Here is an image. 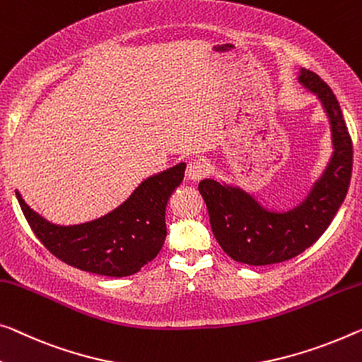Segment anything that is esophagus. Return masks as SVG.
<instances>
[{"label":"esophagus","mask_w":362,"mask_h":362,"mask_svg":"<svg viewBox=\"0 0 362 362\" xmlns=\"http://www.w3.org/2000/svg\"><path fill=\"white\" fill-rule=\"evenodd\" d=\"M205 176V166L199 160H194V162L187 163L186 168V177L189 181H200Z\"/></svg>","instance_id":"34e87169"}]
</instances>
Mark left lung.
Masks as SVG:
<instances>
[{
	"instance_id": "8db88e82",
	"label": "left lung",
	"mask_w": 362,
	"mask_h": 362,
	"mask_svg": "<svg viewBox=\"0 0 362 362\" xmlns=\"http://www.w3.org/2000/svg\"><path fill=\"white\" fill-rule=\"evenodd\" d=\"M299 84L314 93L330 123L332 157L303 202L286 212L264 207L239 186L215 180L199 182L207 205L214 236L233 260L247 265H270L296 257L319 239L346 197L353 170V144L332 88L308 69Z\"/></svg>"
}]
</instances>
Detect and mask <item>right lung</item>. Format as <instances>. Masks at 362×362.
Listing matches in <instances>:
<instances>
[{"mask_svg":"<svg viewBox=\"0 0 362 362\" xmlns=\"http://www.w3.org/2000/svg\"><path fill=\"white\" fill-rule=\"evenodd\" d=\"M186 163L144 180L119 207L79 225H54L16 197L32 231L54 257L105 276L134 275L157 257L166 238L165 210Z\"/></svg>","mask_w":362,"mask_h":362,"instance_id":"obj_1","label":"right lung"}]
</instances>
